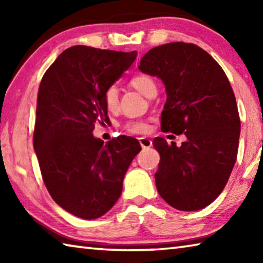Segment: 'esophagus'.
<instances>
[{
    "label": "esophagus",
    "instance_id": "esophagus-1",
    "mask_svg": "<svg viewBox=\"0 0 263 263\" xmlns=\"http://www.w3.org/2000/svg\"><path fill=\"white\" fill-rule=\"evenodd\" d=\"M139 142H140V145H141V147L142 148H149L151 146H152V140L151 139H148V138H139Z\"/></svg>",
    "mask_w": 263,
    "mask_h": 263
}]
</instances>
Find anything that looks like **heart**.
I'll use <instances>...</instances> for the list:
<instances>
[{
    "mask_svg": "<svg viewBox=\"0 0 263 263\" xmlns=\"http://www.w3.org/2000/svg\"><path fill=\"white\" fill-rule=\"evenodd\" d=\"M131 84L144 96H147L149 91L157 89L154 80L145 74H138L136 77H133L131 80ZM103 101L105 106L110 111L117 110L119 103L118 88L114 86V84L106 88L103 94ZM125 128L131 133H146L149 130V126L144 121H131L125 124Z\"/></svg>",
    "mask_w": 263,
    "mask_h": 263,
    "instance_id": "b5f03b06",
    "label": "heart"
}]
</instances>
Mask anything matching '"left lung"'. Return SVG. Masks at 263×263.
Returning <instances> with one entry per match:
<instances>
[{
    "mask_svg": "<svg viewBox=\"0 0 263 263\" xmlns=\"http://www.w3.org/2000/svg\"><path fill=\"white\" fill-rule=\"evenodd\" d=\"M138 68L164 84L161 130L186 137L181 146L153 141L159 194L180 211L201 210L221 194L237 160L240 118L229 79L208 52L186 43L152 48Z\"/></svg>",
    "mask_w": 263,
    "mask_h": 263,
    "instance_id": "8db88e82",
    "label": "left lung"
}]
</instances>
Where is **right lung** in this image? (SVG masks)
Returning <instances> with one entry per match:
<instances>
[{"mask_svg":"<svg viewBox=\"0 0 263 263\" xmlns=\"http://www.w3.org/2000/svg\"><path fill=\"white\" fill-rule=\"evenodd\" d=\"M137 51L88 46L65 50L42 79L33 147L42 176L58 205L82 219L105 215L123 190L139 141L119 136L104 144L92 136L108 119L104 90L135 62Z\"/></svg>","mask_w":263,"mask_h":263,"instance_id":"obj_1","label":"right lung"}]
</instances>
